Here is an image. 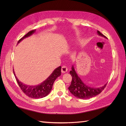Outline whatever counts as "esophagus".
Returning a JSON list of instances; mask_svg holds the SVG:
<instances>
[{"mask_svg":"<svg viewBox=\"0 0 126 126\" xmlns=\"http://www.w3.org/2000/svg\"><path fill=\"white\" fill-rule=\"evenodd\" d=\"M67 71H68V69L66 66H63L62 67V72H63V73H65V72H66Z\"/></svg>","mask_w":126,"mask_h":126,"instance_id":"esophagus-1","label":"esophagus"}]
</instances>
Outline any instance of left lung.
Instances as JSON below:
<instances>
[{"label": "left lung", "instance_id": "8db88e82", "mask_svg": "<svg viewBox=\"0 0 126 126\" xmlns=\"http://www.w3.org/2000/svg\"><path fill=\"white\" fill-rule=\"evenodd\" d=\"M97 33L99 36L107 38L99 31H97ZM70 74L72 76V81L70 86L68 87V89L74 96L79 99H86L96 96L104 89L107 85L106 83L100 87H91L86 85L78 77L74 66L71 67Z\"/></svg>", "mask_w": 126, "mask_h": 126}]
</instances>
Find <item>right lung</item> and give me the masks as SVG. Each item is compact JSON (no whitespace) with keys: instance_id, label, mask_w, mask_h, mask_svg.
<instances>
[{"instance_id":"add662e5","label":"right lung","mask_w":126,"mask_h":126,"mask_svg":"<svg viewBox=\"0 0 126 126\" xmlns=\"http://www.w3.org/2000/svg\"><path fill=\"white\" fill-rule=\"evenodd\" d=\"M35 31L36 30H32V31L28 32L18 41L17 44L26 38L32 35ZM61 69H62L61 66L56 68L46 80H45L44 81L41 82L40 84L35 86L27 85L21 82L17 78L14 70L13 71L19 86L20 87V89L25 93V94L30 98L38 99L44 98L50 93L55 80L61 75Z\"/></svg>"}]
</instances>
